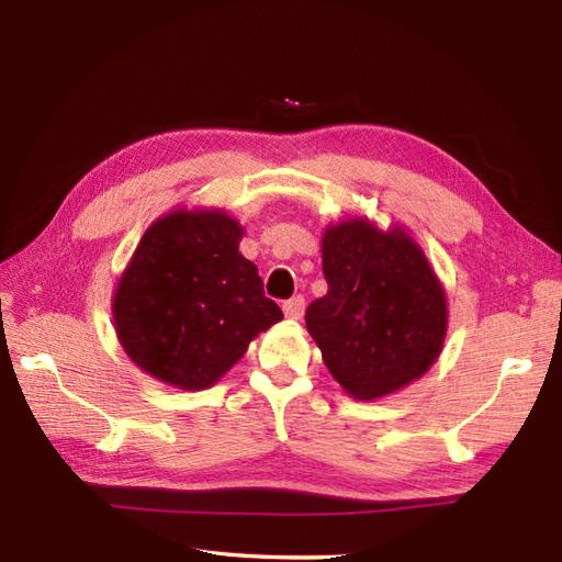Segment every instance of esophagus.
<instances>
[{
    "label": "esophagus",
    "instance_id": "34e87169",
    "mask_svg": "<svg viewBox=\"0 0 562 562\" xmlns=\"http://www.w3.org/2000/svg\"><path fill=\"white\" fill-rule=\"evenodd\" d=\"M283 314H285V318L300 321V318L304 316V297L297 295V297H293V300L283 302Z\"/></svg>",
    "mask_w": 562,
    "mask_h": 562
}]
</instances>
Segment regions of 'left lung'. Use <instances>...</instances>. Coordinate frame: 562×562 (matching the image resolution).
<instances>
[{
  "mask_svg": "<svg viewBox=\"0 0 562 562\" xmlns=\"http://www.w3.org/2000/svg\"><path fill=\"white\" fill-rule=\"evenodd\" d=\"M321 258L328 293L304 321L335 382L356 401L417 382L443 351L448 295L411 232L351 215L323 229Z\"/></svg>",
  "mask_w": 562,
  "mask_h": 562,
  "instance_id": "1",
  "label": "left lung"
}]
</instances>
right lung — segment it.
<instances>
[{
  "mask_svg": "<svg viewBox=\"0 0 562 562\" xmlns=\"http://www.w3.org/2000/svg\"><path fill=\"white\" fill-rule=\"evenodd\" d=\"M244 234L225 209L203 206L173 209L145 229L112 293L116 339L145 375L209 389L283 318L239 252Z\"/></svg>",
  "mask_w": 562,
  "mask_h": 562,
  "instance_id": "1",
  "label": "right lung"
}]
</instances>
